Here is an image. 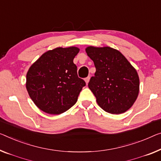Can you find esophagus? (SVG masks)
Here are the masks:
<instances>
[{
	"label": "esophagus",
	"mask_w": 161,
	"mask_h": 161,
	"mask_svg": "<svg viewBox=\"0 0 161 161\" xmlns=\"http://www.w3.org/2000/svg\"><path fill=\"white\" fill-rule=\"evenodd\" d=\"M85 82H86V84H88V82H89V81H90V76H87V77H86L85 79Z\"/></svg>",
	"instance_id": "esophagus-1"
}]
</instances>
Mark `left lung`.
<instances>
[{"label":"left lung","mask_w":161,"mask_h":161,"mask_svg":"<svg viewBox=\"0 0 161 161\" xmlns=\"http://www.w3.org/2000/svg\"><path fill=\"white\" fill-rule=\"evenodd\" d=\"M96 71L88 87L99 106L112 114L126 112L137 98L140 80L135 69L119 50L110 47L86 48Z\"/></svg>","instance_id":"left-lung-1"}]
</instances>
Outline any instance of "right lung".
<instances>
[{
    "instance_id": "add662e5",
    "label": "right lung",
    "mask_w": 161,
    "mask_h": 161,
    "mask_svg": "<svg viewBox=\"0 0 161 161\" xmlns=\"http://www.w3.org/2000/svg\"><path fill=\"white\" fill-rule=\"evenodd\" d=\"M76 47H56L42 54L29 69L27 87L35 104L49 114H61L76 103L85 81L77 75L73 60Z\"/></svg>"
}]
</instances>
